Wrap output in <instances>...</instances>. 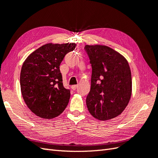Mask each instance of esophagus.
<instances>
[{
  "instance_id": "esophagus-1",
  "label": "esophagus",
  "mask_w": 158,
  "mask_h": 158,
  "mask_svg": "<svg viewBox=\"0 0 158 158\" xmlns=\"http://www.w3.org/2000/svg\"><path fill=\"white\" fill-rule=\"evenodd\" d=\"M77 88V85H72L71 86V88L73 90H75Z\"/></svg>"
}]
</instances>
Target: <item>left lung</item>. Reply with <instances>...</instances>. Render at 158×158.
<instances>
[{
    "label": "left lung",
    "mask_w": 158,
    "mask_h": 158,
    "mask_svg": "<svg viewBox=\"0 0 158 158\" xmlns=\"http://www.w3.org/2000/svg\"><path fill=\"white\" fill-rule=\"evenodd\" d=\"M92 71L86 98L90 114L105 121L119 115L132 94V76L126 59L105 45H85Z\"/></svg>",
    "instance_id": "8db88e82"
}]
</instances>
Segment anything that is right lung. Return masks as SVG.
Wrapping results in <instances>:
<instances>
[{"label":"right lung","mask_w":158,"mask_h":158,"mask_svg":"<svg viewBox=\"0 0 158 158\" xmlns=\"http://www.w3.org/2000/svg\"><path fill=\"white\" fill-rule=\"evenodd\" d=\"M75 47V43H48L35 50L23 62L20 74L22 94L36 115L54 118L68 105L70 92L63 85L60 65Z\"/></svg>","instance_id":"obj_1"}]
</instances>
